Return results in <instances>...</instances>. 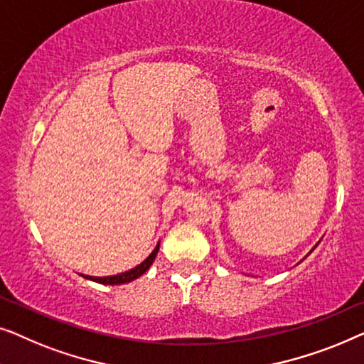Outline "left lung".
Instances as JSON below:
<instances>
[{
	"label": "left lung",
	"instance_id": "obj_1",
	"mask_svg": "<svg viewBox=\"0 0 364 364\" xmlns=\"http://www.w3.org/2000/svg\"><path fill=\"white\" fill-rule=\"evenodd\" d=\"M318 244H320V240H318V242H316V244H315V247H316V245H318ZM315 247H314V249H311V250H315ZM311 250H310V252H309V254H311ZM309 254H306V255H309ZM306 255H305V257H306Z\"/></svg>",
	"mask_w": 364,
	"mask_h": 364
}]
</instances>
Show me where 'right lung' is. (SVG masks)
<instances>
[{
    "label": "right lung",
    "mask_w": 364,
    "mask_h": 364,
    "mask_svg": "<svg viewBox=\"0 0 364 364\" xmlns=\"http://www.w3.org/2000/svg\"><path fill=\"white\" fill-rule=\"evenodd\" d=\"M158 249H160V242L156 244V247L151 250V254L148 255V257L143 260L141 264H138L136 267H133L130 270H125V272L122 274H115V275H107V277H94V275H84L80 274L82 277L87 279V280H92V282H97V284H102V285H122V284H129L132 280H135L138 277H141L143 274L146 272L148 269L151 267L153 260H155L156 254H158Z\"/></svg>",
    "instance_id": "add662e5"
}]
</instances>
